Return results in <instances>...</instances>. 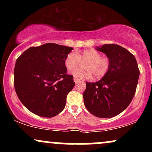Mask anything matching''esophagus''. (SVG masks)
<instances>
[{
  "instance_id": "1",
  "label": "esophagus",
  "mask_w": 152,
  "mask_h": 152,
  "mask_svg": "<svg viewBox=\"0 0 152 152\" xmlns=\"http://www.w3.org/2000/svg\"><path fill=\"white\" fill-rule=\"evenodd\" d=\"M74 82H75V83H78V82L80 81V80L78 79V78H76V77H74Z\"/></svg>"
}]
</instances>
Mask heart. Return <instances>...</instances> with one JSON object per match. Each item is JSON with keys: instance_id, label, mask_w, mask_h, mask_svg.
<instances>
[{"instance_id": "obj_1", "label": "heart", "mask_w": 152, "mask_h": 152, "mask_svg": "<svg viewBox=\"0 0 152 152\" xmlns=\"http://www.w3.org/2000/svg\"><path fill=\"white\" fill-rule=\"evenodd\" d=\"M88 61L85 64L86 70L77 69L80 61ZM66 67L69 71H73L72 74L78 79H90L92 76L102 78L109 72L111 68V61L107 57H102V53L96 50L87 49L80 54L71 51L67 54L65 61ZM76 69V70L75 69Z\"/></svg>"}]
</instances>
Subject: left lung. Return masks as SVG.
<instances>
[{"label": "left lung", "mask_w": 152, "mask_h": 152, "mask_svg": "<svg viewBox=\"0 0 152 152\" xmlns=\"http://www.w3.org/2000/svg\"><path fill=\"white\" fill-rule=\"evenodd\" d=\"M96 48L110 59L111 68L100 81L86 82L83 102L94 116L111 118L130 104L140 72L135 57L126 48L116 44H104Z\"/></svg>", "instance_id": "left-lung-1"}]
</instances>
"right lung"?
<instances>
[{
  "label": "right lung",
  "mask_w": 152,
  "mask_h": 152,
  "mask_svg": "<svg viewBox=\"0 0 152 152\" xmlns=\"http://www.w3.org/2000/svg\"><path fill=\"white\" fill-rule=\"evenodd\" d=\"M72 50L71 47L48 43L31 47L17 58L14 87L26 109L48 118L64 110L68 94L75 85L64 63Z\"/></svg>",
  "instance_id": "add662e5"
}]
</instances>
